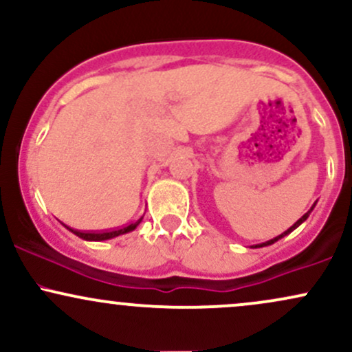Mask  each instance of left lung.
I'll use <instances>...</instances> for the list:
<instances>
[{
  "instance_id": "obj_1",
  "label": "left lung",
  "mask_w": 352,
  "mask_h": 352,
  "mask_svg": "<svg viewBox=\"0 0 352 352\" xmlns=\"http://www.w3.org/2000/svg\"><path fill=\"white\" fill-rule=\"evenodd\" d=\"M314 205H316V204H314ZM314 205H313V207H311V208L308 210V212H306V213H305V215H302V217L300 218V220H298V221H296V223H294V225H293V227H289L288 230H286V232H283V233H281V235H278L276 238H273V240H268V241H265V243H260V245H254V246H253V248H261V246H268V245H273V243H274V241L281 240V238H283V236H286V235H288V233H292L294 228H298V227H300V225L302 223V221H305V220H306V218H308V217H309V213H311V212H313Z\"/></svg>"
}]
</instances>
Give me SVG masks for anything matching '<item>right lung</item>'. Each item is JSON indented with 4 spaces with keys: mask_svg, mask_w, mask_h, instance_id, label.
<instances>
[{
    "mask_svg": "<svg viewBox=\"0 0 352 352\" xmlns=\"http://www.w3.org/2000/svg\"><path fill=\"white\" fill-rule=\"evenodd\" d=\"M142 221V218H139V220L135 221V223H131L127 225V227H122V228H116V230H106V232H80V230H74V228H69L66 227L67 230H71L74 235H78L79 238H82V240H89V241H102V240H111V238H116L119 235H124V233H129L132 232V230H135L139 227V223Z\"/></svg>",
    "mask_w": 352,
    "mask_h": 352,
    "instance_id": "1",
    "label": "right lung"
}]
</instances>
